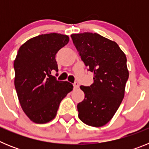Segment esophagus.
Instances as JSON below:
<instances>
[{"label": "esophagus", "mask_w": 149, "mask_h": 149, "mask_svg": "<svg viewBox=\"0 0 149 149\" xmlns=\"http://www.w3.org/2000/svg\"><path fill=\"white\" fill-rule=\"evenodd\" d=\"M73 86H74V89H77V88L79 87L78 83H77V82H74V84H73Z\"/></svg>", "instance_id": "esophagus-1"}]
</instances>
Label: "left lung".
Returning <instances> with one entry per match:
<instances>
[{
	"label": "left lung",
	"instance_id": "left-lung-1",
	"mask_svg": "<svg viewBox=\"0 0 149 149\" xmlns=\"http://www.w3.org/2000/svg\"><path fill=\"white\" fill-rule=\"evenodd\" d=\"M71 37L88 71L94 73L92 85L81 86L85 98L77 106L79 119L89 126L101 127L113 118L125 95L127 58L116 42L96 33Z\"/></svg>",
	"mask_w": 149,
	"mask_h": 149
}]
</instances>
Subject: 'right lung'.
I'll list each match as a JSON object with an SVG mask.
<instances>
[{
  "label": "right lung",
  "mask_w": 149,
  "mask_h": 149,
  "mask_svg": "<svg viewBox=\"0 0 149 149\" xmlns=\"http://www.w3.org/2000/svg\"><path fill=\"white\" fill-rule=\"evenodd\" d=\"M68 41L67 35L42 34L18 49L14 61L15 90L22 110L35 123L54 119L61 101L73 89L72 84L51 74L58 72L56 53Z\"/></svg>",
  "instance_id": "add662e5"
}]
</instances>
